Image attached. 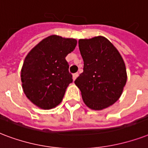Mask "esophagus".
Listing matches in <instances>:
<instances>
[{
	"label": "esophagus",
	"instance_id": "obj_1",
	"mask_svg": "<svg viewBox=\"0 0 148 148\" xmlns=\"http://www.w3.org/2000/svg\"><path fill=\"white\" fill-rule=\"evenodd\" d=\"M77 77H78V73H75V74H73V80L74 81V80H75V79H76Z\"/></svg>",
	"mask_w": 148,
	"mask_h": 148
}]
</instances>
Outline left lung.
Segmentation results:
<instances>
[{
    "instance_id": "left-lung-1",
    "label": "left lung",
    "mask_w": 148,
    "mask_h": 148,
    "mask_svg": "<svg viewBox=\"0 0 148 148\" xmlns=\"http://www.w3.org/2000/svg\"><path fill=\"white\" fill-rule=\"evenodd\" d=\"M78 44L84 68L74 83L89 109H106L120 98L127 83L123 59L104 36L79 39Z\"/></svg>"
}]
</instances>
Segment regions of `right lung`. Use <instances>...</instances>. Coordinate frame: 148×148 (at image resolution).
<instances>
[{
  "mask_svg": "<svg viewBox=\"0 0 148 148\" xmlns=\"http://www.w3.org/2000/svg\"><path fill=\"white\" fill-rule=\"evenodd\" d=\"M77 40L52 35L27 54L21 71L23 92L42 109H53L63 100L73 82L65 57L74 51Z\"/></svg>",
  "mask_w": 148,
  "mask_h": 148,
  "instance_id": "add662e5",
  "label": "right lung"
}]
</instances>
